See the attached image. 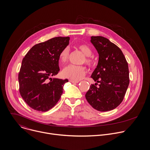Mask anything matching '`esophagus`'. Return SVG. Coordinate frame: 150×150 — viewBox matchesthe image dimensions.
I'll return each instance as SVG.
<instances>
[{"label": "esophagus", "mask_w": 150, "mask_h": 150, "mask_svg": "<svg viewBox=\"0 0 150 150\" xmlns=\"http://www.w3.org/2000/svg\"><path fill=\"white\" fill-rule=\"evenodd\" d=\"M69 81L72 83H78L79 82V81H74V80H69Z\"/></svg>", "instance_id": "1"}]
</instances>
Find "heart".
I'll return each instance as SVG.
<instances>
[{
    "label": "heart",
    "instance_id": "obj_1",
    "mask_svg": "<svg viewBox=\"0 0 150 150\" xmlns=\"http://www.w3.org/2000/svg\"><path fill=\"white\" fill-rule=\"evenodd\" d=\"M76 47L84 55L82 62L85 63L88 66H92L94 63V60L91 57L93 50L91 48L87 45L79 44ZM69 50L68 48L63 49L59 54V60L61 63H65L69 57ZM86 73V68L83 66H76L69 65L65 67L62 71V75L71 80L78 81L81 79Z\"/></svg>",
    "mask_w": 150,
    "mask_h": 150
}]
</instances>
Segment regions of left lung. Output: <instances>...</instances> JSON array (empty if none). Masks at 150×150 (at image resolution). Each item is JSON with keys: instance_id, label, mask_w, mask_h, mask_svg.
<instances>
[{"instance_id": "8db88e82", "label": "left lung", "mask_w": 150, "mask_h": 150, "mask_svg": "<svg viewBox=\"0 0 150 150\" xmlns=\"http://www.w3.org/2000/svg\"><path fill=\"white\" fill-rule=\"evenodd\" d=\"M91 42L99 55L91 77L99 87L91 84L85 98L98 111L112 110L122 103L129 85L128 64L122 50L109 39L92 36Z\"/></svg>"}]
</instances>
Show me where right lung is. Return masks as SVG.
Segmentation results:
<instances>
[{
	"instance_id": "1",
	"label": "right lung",
	"mask_w": 150,
	"mask_h": 150,
	"mask_svg": "<svg viewBox=\"0 0 150 150\" xmlns=\"http://www.w3.org/2000/svg\"><path fill=\"white\" fill-rule=\"evenodd\" d=\"M69 37H57L34 45L22 61L18 74L19 93L34 110L46 112L60 100L67 79L52 78L59 72V54Z\"/></svg>"
}]
</instances>
